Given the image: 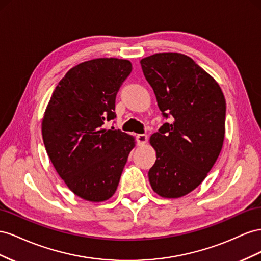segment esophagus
Returning a JSON list of instances; mask_svg holds the SVG:
<instances>
[{"label": "esophagus", "mask_w": 261, "mask_h": 261, "mask_svg": "<svg viewBox=\"0 0 261 261\" xmlns=\"http://www.w3.org/2000/svg\"><path fill=\"white\" fill-rule=\"evenodd\" d=\"M137 142L139 145H144L147 142V136L146 135H138L137 136Z\"/></svg>", "instance_id": "1"}]
</instances>
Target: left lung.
Instances as JSON below:
<instances>
[{
  "label": "left lung",
  "mask_w": 261,
  "mask_h": 261,
  "mask_svg": "<svg viewBox=\"0 0 261 261\" xmlns=\"http://www.w3.org/2000/svg\"><path fill=\"white\" fill-rule=\"evenodd\" d=\"M140 63L163 117H172L150 138L156 161L148 179L159 196L180 198L204 180L221 153L224 95L217 81L185 55L163 52Z\"/></svg>",
  "instance_id": "left-lung-1"
}]
</instances>
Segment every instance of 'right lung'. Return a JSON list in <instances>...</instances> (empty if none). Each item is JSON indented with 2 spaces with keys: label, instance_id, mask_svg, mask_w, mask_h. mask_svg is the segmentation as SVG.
<instances>
[{
  "label": "right lung",
  "instance_id": "add662e5",
  "mask_svg": "<svg viewBox=\"0 0 261 261\" xmlns=\"http://www.w3.org/2000/svg\"><path fill=\"white\" fill-rule=\"evenodd\" d=\"M131 71L123 59L82 62L59 82L44 111L41 131L51 163L72 192L92 202L113 197L136 145L126 133L103 129L116 118V96Z\"/></svg>",
  "mask_w": 261,
  "mask_h": 261
}]
</instances>
